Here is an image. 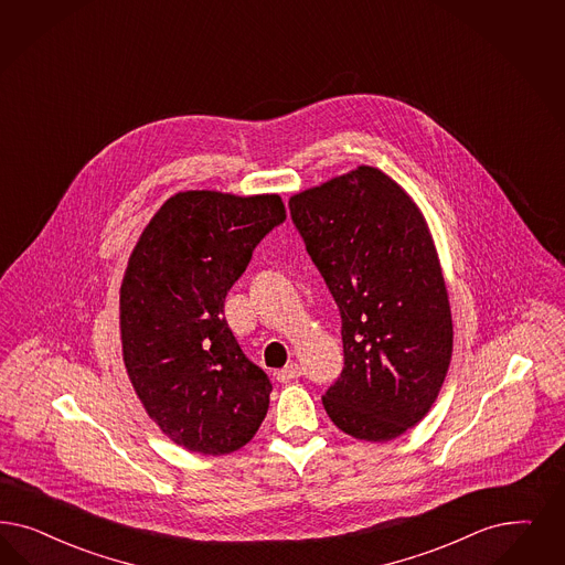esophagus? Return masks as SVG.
<instances>
[{
    "mask_svg": "<svg viewBox=\"0 0 565 565\" xmlns=\"http://www.w3.org/2000/svg\"><path fill=\"white\" fill-rule=\"evenodd\" d=\"M275 375H277V382H281V384H288V382L298 380V377L302 375V367H300L298 363H288L284 370L277 371Z\"/></svg>",
    "mask_w": 565,
    "mask_h": 565,
    "instance_id": "1",
    "label": "esophagus"
}]
</instances>
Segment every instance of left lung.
<instances>
[{"instance_id": "left-lung-1", "label": "left lung", "mask_w": 565, "mask_h": 565, "mask_svg": "<svg viewBox=\"0 0 565 565\" xmlns=\"http://www.w3.org/2000/svg\"><path fill=\"white\" fill-rule=\"evenodd\" d=\"M290 213L342 317L344 370L323 407L352 438L394 440L431 409L452 354L428 223L394 179L367 164L294 194Z\"/></svg>"}]
</instances>
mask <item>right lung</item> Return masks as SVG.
Returning a JSON list of instances; mask_svg holds the SVG:
<instances>
[{
    "label": "right lung",
    "mask_w": 565,
    "mask_h": 565,
    "mask_svg": "<svg viewBox=\"0 0 565 565\" xmlns=\"http://www.w3.org/2000/svg\"><path fill=\"white\" fill-rule=\"evenodd\" d=\"M284 221L277 194L179 192L129 256L122 361L143 409L179 447L234 452L267 415L271 382L242 352L223 309L258 242Z\"/></svg>",
    "instance_id": "right-lung-1"
}]
</instances>
